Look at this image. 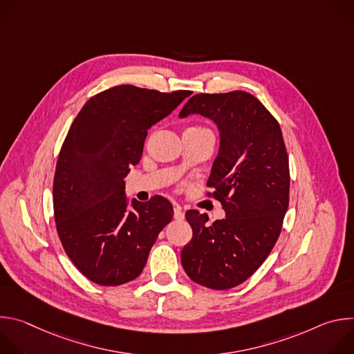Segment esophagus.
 <instances>
[{"instance_id":"esophagus-1","label":"esophagus","mask_w":354,"mask_h":354,"mask_svg":"<svg viewBox=\"0 0 354 354\" xmlns=\"http://www.w3.org/2000/svg\"><path fill=\"white\" fill-rule=\"evenodd\" d=\"M174 218L178 220V221H182V220L185 218V213L182 212V209H180L179 206H176V207L174 209Z\"/></svg>"}]
</instances>
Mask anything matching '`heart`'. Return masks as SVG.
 Returning <instances> with one entry per match:
<instances>
[{"mask_svg":"<svg viewBox=\"0 0 354 354\" xmlns=\"http://www.w3.org/2000/svg\"><path fill=\"white\" fill-rule=\"evenodd\" d=\"M194 129H197V130H206V129H198V127H194Z\"/></svg>","mask_w":354,"mask_h":354,"instance_id":"b5f03b06","label":"heart"}]
</instances>
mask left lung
I'll return each instance as SVG.
<instances>
[{
  "label": "left lung",
  "instance_id": "left-lung-1",
  "mask_svg": "<svg viewBox=\"0 0 354 354\" xmlns=\"http://www.w3.org/2000/svg\"><path fill=\"white\" fill-rule=\"evenodd\" d=\"M201 115L220 131V147L207 186L214 187L225 217L186 212L192 241L180 262L197 284L213 290L236 287L269 257L288 207V157L277 120L248 92L197 93L179 118Z\"/></svg>",
  "mask_w": 354,
  "mask_h": 354
}]
</instances>
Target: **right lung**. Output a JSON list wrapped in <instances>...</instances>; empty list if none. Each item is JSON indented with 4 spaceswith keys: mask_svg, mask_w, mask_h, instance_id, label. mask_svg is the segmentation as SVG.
<instances>
[{
    "mask_svg": "<svg viewBox=\"0 0 354 354\" xmlns=\"http://www.w3.org/2000/svg\"><path fill=\"white\" fill-rule=\"evenodd\" d=\"M190 91L171 93L119 85L82 106L62 147L53 206L57 234L75 268L99 286H120L142 272L172 205L126 196L124 178L140 162L148 129Z\"/></svg>",
    "mask_w": 354,
    "mask_h": 354,
    "instance_id": "1",
    "label": "right lung"
}]
</instances>
